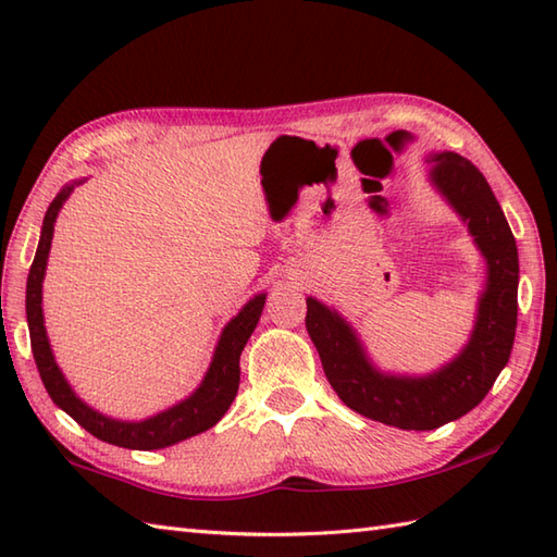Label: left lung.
I'll return each mask as SVG.
<instances>
[{
    "mask_svg": "<svg viewBox=\"0 0 557 557\" xmlns=\"http://www.w3.org/2000/svg\"><path fill=\"white\" fill-rule=\"evenodd\" d=\"M425 162V180L467 224L486 263L465 347L431 373H389L375 366L357 327L335 306L306 297V330L337 397L361 417L401 431L441 429L474 409L510 361L517 330L519 258L500 203L483 174L457 152H429Z\"/></svg>",
    "mask_w": 557,
    "mask_h": 557,
    "instance_id": "left-lung-1",
    "label": "left lung"
}]
</instances>
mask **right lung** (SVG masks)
<instances>
[{
  "label": "right lung",
  "instance_id": "obj_1",
  "mask_svg": "<svg viewBox=\"0 0 557 557\" xmlns=\"http://www.w3.org/2000/svg\"><path fill=\"white\" fill-rule=\"evenodd\" d=\"M83 182H86V176L66 184L62 191L54 196L50 208H47L42 230H40L38 251H35L33 265L28 272L26 321L30 330V347H33L35 366H38L42 385L47 389V395L52 397L54 405L62 411H66L69 417L78 425H83L90 435L100 437L102 443L120 445L128 449H162V447L176 445L186 441V437H194L198 433L212 429V425H215L232 407L236 389H239V373H242L239 357L248 337H251V333L260 321L268 292H260L253 299H248L242 306V311L222 327L203 381H200V385L191 395L140 421L114 419V417H108V413L92 409L76 395V389L71 387L66 375L62 373V369H59L50 337H47L45 313H42V282H45V270H47V258H50V248H52L54 224L69 196L74 194V188L81 186Z\"/></svg>",
  "mask_w": 557,
  "mask_h": 557
}]
</instances>
